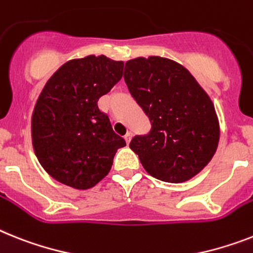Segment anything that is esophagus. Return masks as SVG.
<instances>
[{"label": "esophagus", "mask_w": 253, "mask_h": 253, "mask_svg": "<svg viewBox=\"0 0 253 253\" xmlns=\"http://www.w3.org/2000/svg\"><path fill=\"white\" fill-rule=\"evenodd\" d=\"M131 137H132V132H131V131H128V132H127L126 135H125V140H126L127 144H128L131 141Z\"/></svg>", "instance_id": "34e87169"}]
</instances>
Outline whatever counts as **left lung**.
Wrapping results in <instances>:
<instances>
[{"label": "left lung", "instance_id": "obj_1", "mask_svg": "<svg viewBox=\"0 0 253 253\" xmlns=\"http://www.w3.org/2000/svg\"><path fill=\"white\" fill-rule=\"evenodd\" d=\"M123 77L152 123L148 135L130 143L146 172L175 184L194 177L211 161L220 139L207 92L186 68L161 56L131 59Z\"/></svg>", "mask_w": 253, "mask_h": 253}]
</instances>
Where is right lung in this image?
Listing matches in <instances>:
<instances>
[{
  "instance_id": "right-lung-1",
  "label": "right lung",
  "mask_w": 253,
  "mask_h": 253,
  "mask_svg": "<svg viewBox=\"0 0 253 253\" xmlns=\"http://www.w3.org/2000/svg\"><path fill=\"white\" fill-rule=\"evenodd\" d=\"M122 71L123 61L88 55L67 61L44 84L32 114V143L38 162L56 181L80 190L92 188L126 145L97 107Z\"/></svg>"
}]
</instances>
